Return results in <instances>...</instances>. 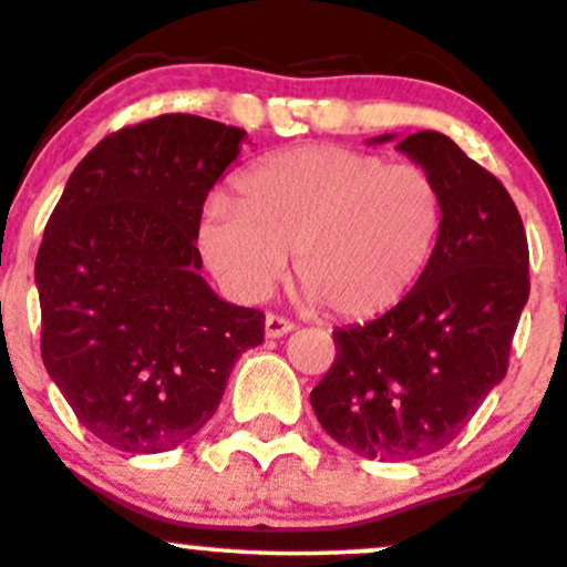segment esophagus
<instances>
[{
	"instance_id": "esophagus-1",
	"label": "esophagus",
	"mask_w": 567,
	"mask_h": 567,
	"mask_svg": "<svg viewBox=\"0 0 567 567\" xmlns=\"http://www.w3.org/2000/svg\"><path fill=\"white\" fill-rule=\"evenodd\" d=\"M292 328H296V324H292L290 320H285V317H277V315L266 317V338H282V336H288Z\"/></svg>"
}]
</instances>
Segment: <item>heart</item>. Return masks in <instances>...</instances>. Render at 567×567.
Returning <instances> with one entry per match:
<instances>
[{
    "mask_svg": "<svg viewBox=\"0 0 567 567\" xmlns=\"http://www.w3.org/2000/svg\"><path fill=\"white\" fill-rule=\"evenodd\" d=\"M445 199L421 165L320 143L266 157L207 205L199 250L239 301H261L292 250L309 301L368 320L405 301L437 250Z\"/></svg>",
    "mask_w": 567,
    "mask_h": 567,
    "instance_id": "obj_1",
    "label": "heart"
}]
</instances>
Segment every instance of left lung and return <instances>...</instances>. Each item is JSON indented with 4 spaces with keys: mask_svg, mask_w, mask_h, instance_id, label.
<instances>
[{
    "mask_svg": "<svg viewBox=\"0 0 567 567\" xmlns=\"http://www.w3.org/2000/svg\"><path fill=\"white\" fill-rule=\"evenodd\" d=\"M396 152L442 188L437 250L405 301L333 330V368L311 389L324 432L381 461L421 458L458 437L504 381L530 292L523 218L501 181L434 130L408 135Z\"/></svg>",
    "mask_w": 567,
    "mask_h": 567,
    "instance_id": "obj_1",
    "label": "left lung"
}]
</instances>
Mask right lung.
I'll return each instance as SVG.
<instances>
[{"mask_svg":"<svg viewBox=\"0 0 567 567\" xmlns=\"http://www.w3.org/2000/svg\"><path fill=\"white\" fill-rule=\"evenodd\" d=\"M245 130L162 114L103 138L69 175L34 266L42 360L80 424L125 453L192 440L264 315L199 275L202 205Z\"/></svg>","mask_w":567,"mask_h":567,"instance_id":"1","label":"right lung"}]
</instances>
